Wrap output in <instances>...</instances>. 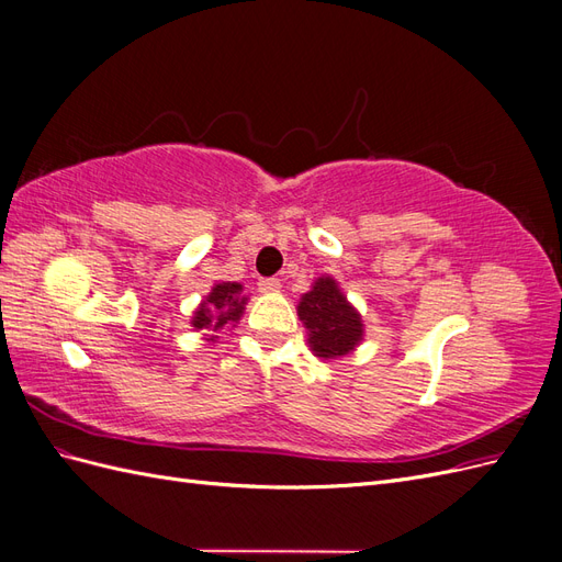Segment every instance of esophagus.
I'll return each mask as SVG.
<instances>
[{
  "label": "esophagus",
  "mask_w": 562,
  "mask_h": 562,
  "mask_svg": "<svg viewBox=\"0 0 562 562\" xmlns=\"http://www.w3.org/2000/svg\"><path fill=\"white\" fill-rule=\"evenodd\" d=\"M258 288H260V293H279L281 281L279 279H260Z\"/></svg>",
  "instance_id": "34e87169"
}]
</instances>
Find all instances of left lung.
I'll list each match as a JSON object with an SVG mask.
<instances>
[{
  "label": "left lung",
  "mask_w": 562,
  "mask_h": 562,
  "mask_svg": "<svg viewBox=\"0 0 562 562\" xmlns=\"http://www.w3.org/2000/svg\"><path fill=\"white\" fill-rule=\"evenodd\" d=\"M297 316L310 330V347L318 359H339L363 339V321L333 277L314 281L297 304Z\"/></svg>",
  "instance_id": "left-lung-1"
}]
</instances>
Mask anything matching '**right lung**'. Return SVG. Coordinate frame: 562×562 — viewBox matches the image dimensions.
Returning <instances> with one entry per match:
<instances>
[{
	"instance_id": "1",
	"label": "right lung",
	"mask_w": 562,
	"mask_h": 562,
	"mask_svg": "<svg viewBox=\"0 0 562 562\" xmlns=\"http://www.w3.org/2000/svg\"><path fill=\"white\" fill-rule=\"evenodd\" d=\"M246 302L248 297L244 295L241 283H232V281L215 283L213 291L206 295V300L196 307L192 316V326L196 330H209V333H217L225 326H234V323H239ZM213 339L215 335H209V342H213Z\"/></svg>"
}]
</instances>
